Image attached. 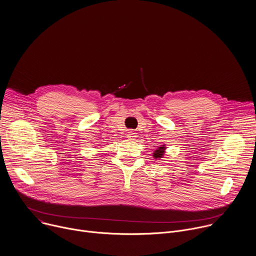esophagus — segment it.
Instances as JSON below:
<instances>
[{
    "instance_id": "1",
    "label": "esophagus",
    "mask_w": 256,
    "mask_h": 256,
    "mask_svg": "<svg viewBox=\"0 0 256 256\" xmlns=\"http://www.w3.org/2000/svg\"><path fill=\"white\" fill-rule=\"evenodd\" d=\"M127 137H128L129 139H134L135 137H137V133H136L134 130H129V131L127 132Z\"/></svg>"
}]
</instances>
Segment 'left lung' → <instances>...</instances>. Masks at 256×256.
<instances>
[{
  "mask_svg": "<svg viewBox=\"0 0 256 256\" xmlns=\"http://www.w3.org/2000/svg\"><path fill=\"white\" fill-rule=\"evenodd\" d=\"M166 148L164 146H164H160L158 148H156V150H154V152L152 154L154 160H160V158H162L164 154Z\"/></svg>",
  "mask_w": 256,
  "mask_h": 256,
  "instance_id": "left-lung-1",
  "label": "left lung"
}]
</instances>
